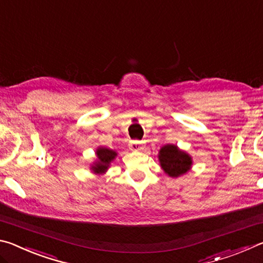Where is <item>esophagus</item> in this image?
Wrapping results in <instances>:
<instances>
[{
    "label": "esophagus",
    "mask_w": 263,
    "mask_h": 263,
    "mask_svg": "<svg viewBox=\"0 0 263 263\" xmlns=\"http://www.w3.org/2000/svg\"><path fill=\"white\" fill-rule=\"evenodd\" d=\"M130 148L132 151H140L142 148V144L139 140H132L130 141Z\"/></svg>",
    "instance_id": "obj_1"
}]
</instances>
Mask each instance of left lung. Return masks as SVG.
<instances>
[{
  "label": "left lung",
  "mask_w": 263,
  "mask_h": 263,
  "mask_svg": "<svg viewBox=\"0 0 263 263\" xmlns=\"http://www.w3.org/2000/svg\"><path fill=\"white\" fill-rule=\"evenodd\" d=\"M159 160L164 173H167L172 177L184 174L191 167V158L174 145L163 146L160 149Z\"/></svg>",
  "instance_id": "1"
}]
</instances>
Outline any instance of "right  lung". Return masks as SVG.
<instances>
[{
  "label": "right lung",
  "mask_w": 263,
  "mask_h": 263,
  "mask_svg": "<svg viewBox=\"0 0 263 263\" xmlns=\"http://www.w3.org/2000/svg\"><path fill=\"white\" fill-rule=\"evenodd\" d=\"M97 158H99V161H97L94 166H92V171L94 173H104L106 169H108L110 162L115 159L117 153L114 152L112 149L109 148H99L97 149Z\"/></svg>",
  "instance_id": "1"
}]
</instances>
